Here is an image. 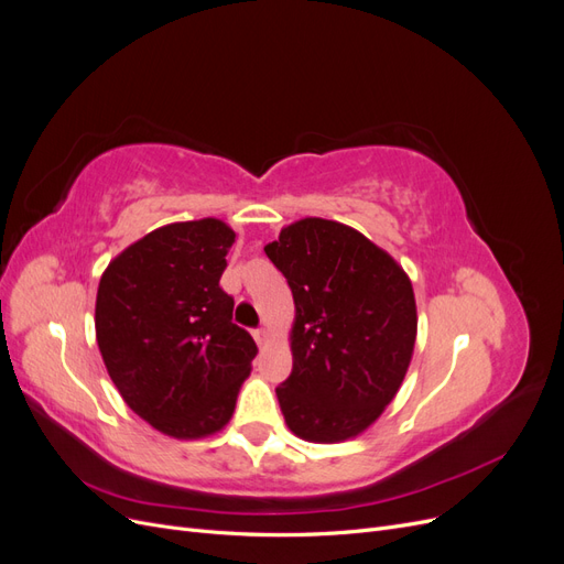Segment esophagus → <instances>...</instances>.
<instances>
[{
	"label": "esophagus",
	"mask_w": 564,
	"mask_h": 564,
	"mask_svg": "<svg viewBox=\"0 0 564 564\" xmlns=\"http://www.w3.org/2000/svg\"><path fill=\"white\" fill-rule=\"evenodd\" d=\"M253 338H256V344H259L261 348H265V346L270 344V332H268V329H259V332H253Z\"/></svg>",
	"instance_id": "obj_1"
}]
</instances>
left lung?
Here are the masks:
<instances>
[{"instance_id": "8db88e82", "label": "left lung", "mask_w": 564, "mask_h": 564, "mask_svg": "<svg viewBox=\"0 0 564 564\" xmlns=\"http://www.w3.org/2000/svg\"><path fill=\"white\" fill-rule=\"evenodd\" d=\"M294 294L292 373L275 390L296 437L362 435L398 395L416 344L412 280L346 224L305 216L265 245Z\"/></svg>"}]
</instances>
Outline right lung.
Wrapping results in <instances>:
<instances>
[{
	"label": "right lung",
	"mask_w": 564,
	"mask_h": 564,
	"mask_svg": "<svg viewBox=\"0 0 564 564\" xmlns=\"http://www.w3.org/2000/svg\"><path fill=\"white\" fill-rule=\"evenodd\" d=\"M237 232L220 218L148 232L108 263L96 340L119 395L152 429L202 440L226 429L251 373L253 338L220 289Z\"/></svg>",
	"instance_id": "1"
}]
</instances>
